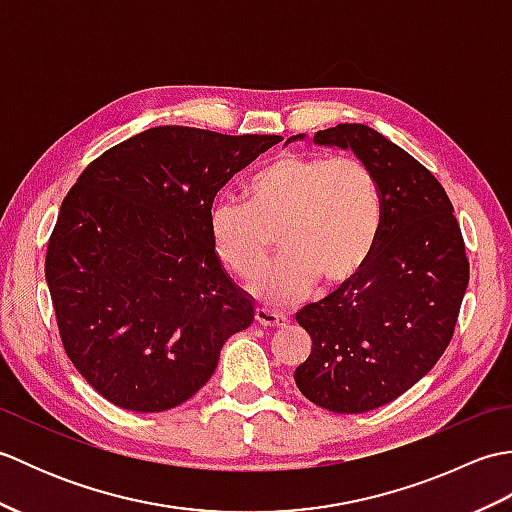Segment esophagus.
I'll return each instance as SVG.
<instances>
[{"label": "esophagus", "mask_w": 512, "mask_h": 512, "mask_svg": "<svg viewBox=\"0 0 512 512\" xmlns=\"http://www.w3.org/2000/svg\"><path fill=\"white\" fill-rule=\"evenodd\" d=\"M255 321L259 325H264V328H284V325L288 323V319L284 317V314L273 312V310H268V308H257Z\"/></svg>", "instance_id": "obj_1"}]
</instances>
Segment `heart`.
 <instances>
[{
    "label": "heart",
    "mask_w": 512,
    "mask_h": 512,
    "mask_svg": "<svg viewBox=\"0 0 512 512\" xmlns=\"http://www.w3.org/2000/svg\"><path fill=\"white\" fill-rule=\"evenodd\" d=\"M246 202L222 200L209 213L217 259L239 279H253L279 235L286 257L253 284L264 303L288 306L363 273L380 228L383 200L363 160L286 151L248 180Z\"/></svg>",
    "instance_id": "1"
}]
</instances>
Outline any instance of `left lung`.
I'll list each match as a JSON object with an SVG mask.
<instances>
[{"mask_svg":"<svg viewBox=\"0 0 512 512\" xmlns=\"http://www.w3.org/2000/svg\"><path fill=\"white\" fill-rule=\"evenodd\" d=\"M314 143L352 149L372 169L383 228L361 275L297 312L312 350L295 383L323 409L363 413L405 394L447 350L469 259L447 191L405 149L358 123L323 129Z\"/></svg>","mask_w":512,"mask_h":512,"instance_id":"obj_1","label":"left lung"}]
</instances>
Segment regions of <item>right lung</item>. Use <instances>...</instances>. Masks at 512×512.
Instances as JSON below:
<instances>
[{"label": "right lung", "instance_id": "right-lung-1", "mask_svg": "<svg viewBox=\"0 0 512 512\" xmlns=\"http://www.w3.org/2000/svg\"><path fill=\"white\" fill-rule=\"evenodd\" d=\"M281 136L151 127L90 162L65 195L46 281L65 354L114 405L156 413L213 376L255 306L209 237L217 191Z\"/></svg>", "mask_w": 512, "mask_h": 512}]
</instances>
